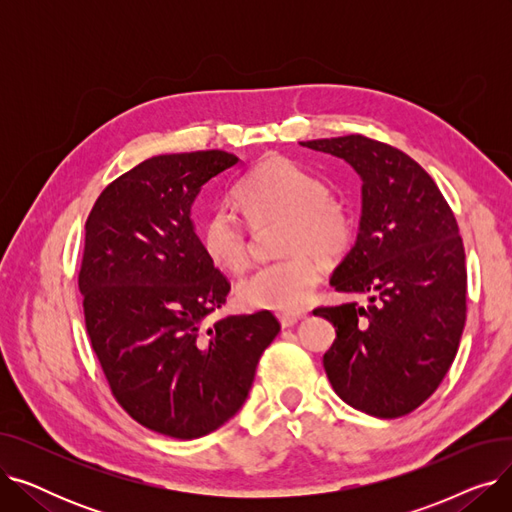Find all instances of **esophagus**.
Wrapping results in <instances>:
<instances>
[{"label":"esophagus","instance_id":"obj_1","mask_svg":"<svg viewBox=\"0 0 512 512\" xmlns=\"http://www.w3.org/2000/svg\"><path fill=\"white\" fill-rule=\"evenodd\" d=\"M303 317H305V313H280V315H278L282 328H290V326H294V324H299V321H301Z\"/></svg>","mask_w":512,"mask_h":512}]
</instances>
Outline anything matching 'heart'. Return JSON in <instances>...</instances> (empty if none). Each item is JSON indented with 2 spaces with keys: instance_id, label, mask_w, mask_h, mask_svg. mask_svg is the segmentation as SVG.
<instances>
[{
  "instance_id": "heart-1",
  "label": "heart",
  "mask_w": 512,
  "mask_h": 512,
  "mask_svg": "<svg viewBox=\"0 0 512 512\" xmlns=\"http://www.w3.org/2000/svg\"><path fill=\"white\" fill-rule=\"evenodd\" d=\"M234 203L253 228L280 222L276 253L236 286L247 309L294 313L303 309L319 282V263L336 265L353 247L355 218L348 205L328 193L326 182L294 161L263 157L234 184ZM199 242L207 259L228 274H240L251 261V240L232 213L211 211L201 222Z\"/></svg>"
}]
</instances>
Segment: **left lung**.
Wrapping results in <instances>:
<instances>
[{
    "label": "left lung",
    "mask_w": 512,
    "mask_h": 512,
    "mask_svg": "<svg viewBox=\"0 0 512 512\" xmlns=\"http://www.w3.org/2000/svg\"><path fill=\"white\" fill-rule=\"evenodd\" d=\"M346 159L363 178L355 247L330 284L371 292L367 307H317L336 328L324 369L336 394L373 417H402L450 369L467 319L465 247L454 213L413 157L363 134L301 143Z\"/></svg>",
    "instance_id": "1"
}]
</instances>
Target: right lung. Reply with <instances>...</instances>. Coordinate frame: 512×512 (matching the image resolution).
I'll list each match as a JSON object with an SVG mask.
<instances>
[{
  "instance_id": "1",
  "label": "right lung",
  "mask_w": 512,
  "mask_h": 512,
  "mask_svg": "<svg viewBox=\"0 0 512 512\" xmlns=\"http://www.w3.org/2000/svg\"><path fill=\"white\" fill-rule=\"evenodd\" d=\"M226 151L157 155L107 184L85 224L78 272L91 346L118 405L178 440L207 436L245 402L280 324L228 315V278L201 249L191 205L234 166Z\"/></svg>"
}]
</instances>
